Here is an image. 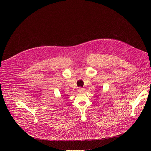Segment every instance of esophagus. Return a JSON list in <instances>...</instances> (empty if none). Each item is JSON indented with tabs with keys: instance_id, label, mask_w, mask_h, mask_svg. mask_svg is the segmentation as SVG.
<instances>
[{
	"instance_id": "obj_1",
	"label": "esophagus",
	"mask_w": 151,
	"mask_h": 151,
	"mask_svg": "<svg viewBox=\"0 0 151 151\" xmlns=\"http://www.w3.org/2000/svg\"><path fill=\"white\" fill-rule=\"evenodd\" d=\"M84 90H85L84 88H81V87H79L78 89V92H83Z\"/></svg>"
}]
</instances>
